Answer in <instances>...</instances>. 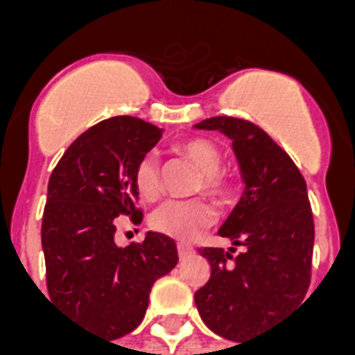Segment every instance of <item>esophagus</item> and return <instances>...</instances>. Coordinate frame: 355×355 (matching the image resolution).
<instances>
[{
    "label": "esophagus",
    "mask_w": 355,
    "mask_h": 355,
    "mask_svg": "<svg viewBox=\"0 0 355 355\" xmlns=\"http://www.w3.org/2000/svg\"><path fill=\"white\" fill-rule=\"evenodd\" d=\"M177 251H178V259L182 261V259H188L190 254H193V247L186 245V243H178Z\"/></svg>",
    "instance_id": "1"
}]
</instances>
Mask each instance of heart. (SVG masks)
<instances>
[{
	"instance_id": "obj_1",
	"label": "heart",
	"mask_w": 355,
	"mask_h": 355,
	"mask_svg": "<svg viewBox=\"0 0 355 355\" xmlns=\"http://www.w3.org/2000/svg\"><path fill=\"white\" fill-rule=\"evenodd\" d=\"M180 157L200 171V178L196 180L193 193H203L215 203L216 207H224L232 198L234 186L232 178L220 169L223 155L218 148L207 139H188L175 146ZM135 188L140 198L155 201L162 193V177L155 155L146 154L140 157L132 173ZM213 211L203 200L192 201H165L150 215V226L157 234L178 241H190L198 238L201 232L207 230L213 224Z\"/></svg>"
}]
</instances>
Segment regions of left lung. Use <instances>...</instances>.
<instances>
[{
	"instance_id": "left-lung-1",
	"label": "left lung",
	"mask_w": 355,
	"mask_h": 355,
	"mask_svg": "<svg viewBox=\"0 0 355 355\" xmlns=\"http://www.w3.org/2000/svg\"><path fill=\"white\" fill-rule=\"evenodd\" d=\"M196 127L232 139L245 192L218 232L236 247L200 249L211 277L193 298L213 333L243 344L304 298L312 277V207L295 162L259 125L216 116ZM238 246L242 251L234 255Z\"/></svg>"
}]
</instances>
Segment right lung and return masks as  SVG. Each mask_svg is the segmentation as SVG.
Segmentation results:
<instances>
[{
  "label": "right lung",
  "instance_id": "right-lung-1",
  "mask_svg": "<svg viewBox=\"0 0 355 355\" xmlns=\"http://www.w3.org/2000/svg\"><path fill=\"white\" fill-rule=\"evenodd\" d=\"M159 139L162 129L139 117L104 119L68 146L47 186L42 245L49 297L110 338L139 325L154 282L178 262L175 241L157 232L127 247L114 241L117 216L142 220L132 173Z\"/></svg>",
  "mask_w": 355,
  "mask_h": 355
}]
</instances>
